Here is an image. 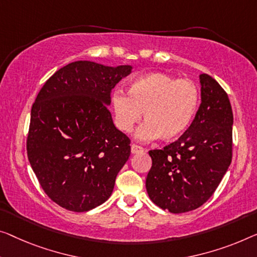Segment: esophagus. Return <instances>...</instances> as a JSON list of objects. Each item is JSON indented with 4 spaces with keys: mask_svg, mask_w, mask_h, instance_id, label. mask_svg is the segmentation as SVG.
<instances>
[{
    "mask_svg": "<svg viewBox=\"0 0 257 257\" xmlns=\"http://www.w3.org/2000/svg\"><path fill=\"white\" fill-rule=\"evenodd\" d=\"M143 151H144V149L139 147V145H135V144L132 145V153H133V155H136V153L143 152Z\"/></svg>",
    "mask_w": 257,
    "mask_h": 257,
    "instance_id": "esophagus-1",
    "label": "esophagus"
}]
</instances>
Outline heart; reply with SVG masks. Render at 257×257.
Segmentation results:
<instances>
[{"label": "heart", "instance_id": "obj_1", "mask_svg": "<svg viewBox=\"0 0 257 257\" xmlns=\"http://www.w3.org/2000/svg\"><path fill=\"white\" fill-rule=\"evenodd\" d=\"M198 104L200 90L194 80L165 72L140 76L130 83L128 94L121 90L112 94L115 124L122 132H132L143 113L145 123L136 134L141 141L178 139L188 129Z\"/></svg>", "mask_w": 257, "mask_h": 257}]
</instances>
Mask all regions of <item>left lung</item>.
<instances>
[{"instance_id": "8db88e82", "label": "left lung", "mask_w": 257, "mask_h": 257, "mask_svg": "<svg viewBox=\"0 0 257 257\" xmlns=\"http://www.w3.org/2000/svg\"><path fill=\"white\" fill-rule=\"evenodd\" d=\"M201 105L189 128L152 159L145 186L150 200L172 213L200 208L212 196L232 162L233 113L227 93L200 75Z\"/></svg>"}]
</instances>
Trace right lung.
I'll list each match as a JSON object with an SVG mask.
<instances>
[{"label": "right lung", "instance_id": "add662e5", "mask_svg": "<svg viewBox=\"0 0 257 257\" xmlns=\"http://www.w3.org/2000/svg\"><path fill=\"white\" fill-rule=\"evenodd\" d=\"M132 66L76 61L41 87L31 109L29 162L53 202L85 212L109 198L130 140L108 110L110 92Z\"/></svg>", "mask_w": 257, "mask_h": 257}]
</instances>
